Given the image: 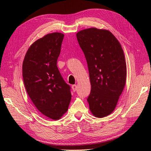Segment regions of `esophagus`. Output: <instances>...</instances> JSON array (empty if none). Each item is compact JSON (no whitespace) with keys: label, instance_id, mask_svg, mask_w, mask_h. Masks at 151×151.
I'll use <instances>...</instances> for the list:
<instances>
[{"label":"esophagus","instance_id":"esophagus-1","mask_svg":"<svg viewBox=\"0 0 151 151\" xmlns=\"http://www.w3.org/2000/svg\"><path fill=\"white\" fill-rule=\"evenodd\" d=\"M71 88H72V90H73V91H76L77 90V88H78V87H77V86H76V85H72Z\"/></svg>","mask_w":151,"mask_h":151}]
</instances>
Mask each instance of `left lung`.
Returning a JSON list of instances; mask_svg holds the SVG:
<instances>
[{"instance_id":"obj_1","label":"left lung","mask_w":151,"mask_h":151,"mask_svg":"<svg viewBox=\"0 0 151 151\" xmlns=\"http://www.w3.org/2000/svg\"><path fill=\"white\" fill-rule=\"evenodd\" d=\"M87 61L91 90L87 101L92 114L104 118L113 112L126 82L123 50L110 31L89 28L76 33Z\"/></svg>"}]
</instances>
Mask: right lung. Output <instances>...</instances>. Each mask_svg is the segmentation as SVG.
I'll use <instances>...</instances> for the list:
<instances>
[{"instance_id": "obj_1", "label": "right lung", "mask_w": 151, "mask_h": 151, "mask_svg": "<svg viewBox=\"0 0 151 151\" xmlns=\"http://www.w3.org/2000/svg\"><path fill=\"white\" fill-rule=\"evenodd\" d=\"M64 34L48 33L33 42L22 64L26 91L40 112L58 120L68 111L71 99L70 86L57 66Z\"/></svg>"}]
</instances>
